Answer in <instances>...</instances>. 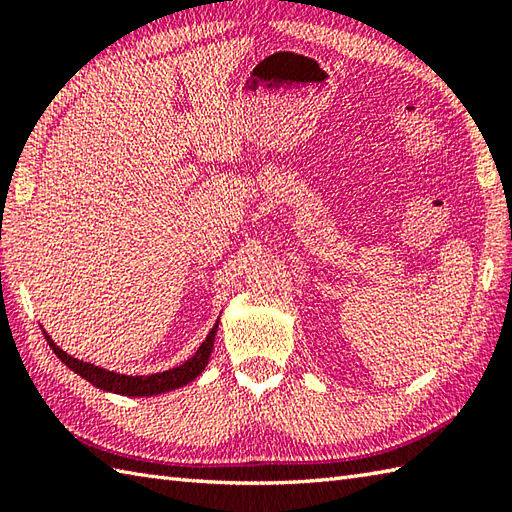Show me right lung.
<instances>
[{"mask_svg":"<svg viewBox=\"0 0 512 512\" xmlns=\"http://www.w3.org/2000/svg\"><path fill=\"white\" fill-rule=\"evenodd\" d=\"M215 332H217V323L213 325L211 332L206 334V339L198 347V352H195L189 361H184L182 365L167 369V372L151 374V376H127V374L110 372V369L96 367L92 363L79 361V358H74L68 352H63L61 347L46 334V330H43V334H46V341L52 347V352L57 354L74 374H79L94 387H101L103 391H114V394H121V396H156V394H165V391L178 389L182 385L191 383V380L198 378L204 372V367L209 365V356L213 352V343H215Z\"/></svg>","mask_w":512,"mask_h":512,"instance_id":"right-lung-1","label":"right lung"}]
</instances>
